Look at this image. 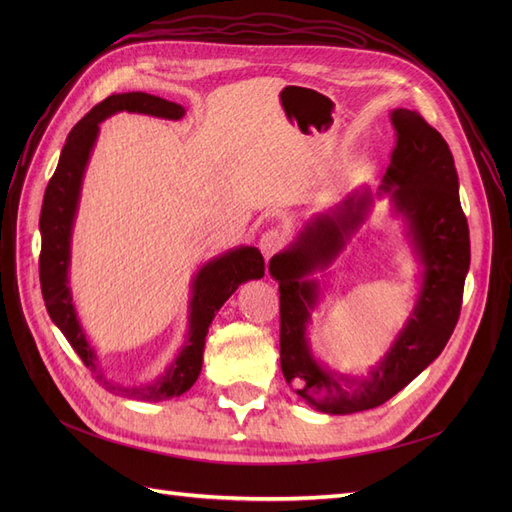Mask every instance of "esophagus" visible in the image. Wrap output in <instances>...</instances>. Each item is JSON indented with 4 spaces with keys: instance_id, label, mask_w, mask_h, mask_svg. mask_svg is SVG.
<instances>
[{
    "instance_id": "1",
    "label": "esophagus",
    "mask_w": 512,
    "mask_h": 512,
    "mask_svg": "<svg viewBox=\"0 0 512 512\" xmlns=\"http://www.w3.org/2000/svg\"><path fill=\"white\" fill-rule=\"evenodd\" d=\"M284 232L282 230H277V228H271V230H267L265 235L260 237V252L265 254V258L269 260L273 254H277L284 247Z\"/></svg>"
}]
</instances>
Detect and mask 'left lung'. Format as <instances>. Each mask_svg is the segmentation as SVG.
Wrapping results in <instances>:
<instances>
[{"label":"left lung","mask_w":512,"mask_h":512,"mask_svg":"<svg viewBox=\"0 0 512 512\" xmlns=\"http://www.w3.org/2000/svg\"><path fill=\"white\" fill-rule=\"evenodd\" d=\"M397 143L380 185L406 222V235L423 267L416 305L391 350L369 378L337 376L309 350L305 329L318 303V282L307 280L344 250L371 207V192L356 190L329 213L314 215L288 250L269 260L280 282V363L286 382L309 406L352 414L382 406L438 359L461 312L470 269V230L459 203V177L442 134L408 108L391 113Z\"/></svg>","instance_id":"left-lung-1"}]
</instances>
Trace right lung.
<instances>
[{"label":"right lung","instance_id":"add662e5","mask_svg":"<svg viewBox=\"0 0 512 512\" xmlns=\"http://www.w3.org/2000/svg\"><path fill=\"white\" fill-rule=\"evenodd\" d=\"M143 113L162 119H181L185 108L181 104L168 102L164 98L143 94V91H130V94H113L76 123L70 130L66 145L61 149L59 164L46 185L42 211H40V288L42 299L51 320L59 331L66 335L74 352L81 361L94 371L96 378L108 391H117V395H126L141 401H164L170 397H179L198 380L203 369L205 337L209 333V324L220 312V307L228 297L247 280H260L265 275V258L250 245H241L218 258L209 260L200 269L192 282L190 299V331L183 342L177 359L168 365L164 374L149 384L138 386H115L104 378L98 369V359L94 348L89 346L81 322L76 318V309L72 305V294L68 286V267H70V239L76 209H79L81 183L85 168L89 162V153L96 145L100 132V123L115 113Z\"/></svg>","mask_w":512,"mask_h":512}]
</instances>
